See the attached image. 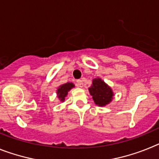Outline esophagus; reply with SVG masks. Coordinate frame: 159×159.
I'll list each match as a JSON object with an SVG mask.
<instances>
[{
	"label": "esophagus",
	"instance_id": "34e87169",
	"mask_svg": "<svg viewBox=\"0 0 159 159\" xmlns=\"http://www.w3.org/2000/svg\"><path fill=\"white\" fill-rule=\"evenodd\" d=\"M77 85H78V87H83V81H81V80H78L77 81Z\"/></svg>",
	"mask_w": 159,
	"mask_h": 159
}]
</instances>
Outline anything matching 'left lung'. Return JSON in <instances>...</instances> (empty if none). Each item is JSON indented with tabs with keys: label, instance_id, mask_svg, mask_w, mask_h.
I'll return each instance as SVG.
<instances>
[{
	"label": "left lung",
	"instance_id": "left-lung-1",
	"mask_svg": "<svg viewBox=\"0 0 159 159\" xmlns=\"http://www.w3.org/2000/svg\"><path fill=\"white\" fill-rule=\"evenodd\" d=\"M89 91L95 104L98 106H106V105L110 104L114 96L111 87L100 78L93 80L92 85L89 88Z\"/></svg>",
	"mask_w": 159,
	"mask_h": 159
}]
</instances>
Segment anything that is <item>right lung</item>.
<instances>
[{
	"instance_id": "obj_1",
	"label": "right lung",
	"mask_w": 159,
	"mask_h": 159,
	"mask_svg": "<svg viewBox=\"0 0 159 159\" xmlns=\"http://www.w3.org/2000/svg\"><path fill=\"white\" fill-rule=\"evenodd\" d=\"M74 87H75V85L72 82H67V83L59 85V87L57 89V96L60 100V102H64L66 98L68 95V92Z\"/></svg>"
}]
</instances>
